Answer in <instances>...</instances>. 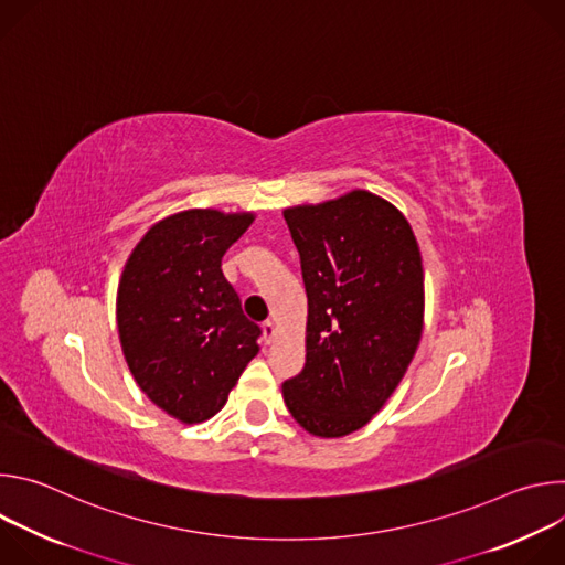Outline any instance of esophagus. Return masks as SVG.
<instances>
[{
  "mask_svg": "<svg viewBox=\"0 0 565 565\" xmlns=\"http://www.w3.org/2000/svg\"><path fill=\"white\" fill-rule=\"evenodd\" d=\"M262 333H264V342H266V344H270V342L275 340V335H277V324H275V319H266V321H264Z\"/></svg>",
  "mask_w": 565,
  "mask_h": 565,
  "instance_id": "1",
  "label": "esophagus"
}]
</instances>
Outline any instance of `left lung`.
I'll return each instance as SVG.
<instances>
[{
	"label": "left lung",
	"instance_id": "1",
	"mask_svg": "<svg viewBox=\"0 0 565 565\" xmlns=\"http://www.w3.org/2000/svg\"><path fill=\"white\" fill-rule=\"evenodd\" d=\"M308 295L306 364L284 402L312 436L362 429L405 377L425 324L416 234L366 190L284 210Z\"/></svg>",
	"mask_w": 565,
	"mask_h": 565
}]
</instances>
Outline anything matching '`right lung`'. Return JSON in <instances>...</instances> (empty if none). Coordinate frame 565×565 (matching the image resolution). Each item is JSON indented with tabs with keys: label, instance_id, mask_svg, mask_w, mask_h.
I'll use <instances>...</instances> for the list:
<instances>
[{
	"label": "right lung",
	"instance_id": "right-lung-1",
	"mask_svg": "<svg viewBox=\"0 0 565 565\" xmlns=\"http://www.w3.org/2000/svg\"><path fill=\"white\" fill-rule=\"evenodd\" d=\"M253 221V212L214 207L170 214L142 234L120 275L116 321L127 366L153 405L185 425L216 416L259 353L262 329L221 270Z\"/></svg>",
	"mask_w": 565,
	"mask_h": 565
}]
</instances>
